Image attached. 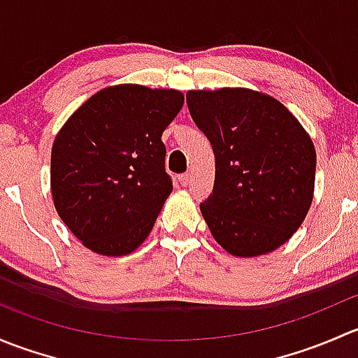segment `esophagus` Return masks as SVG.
Masks as SVG:
<instances>
[{
	"mask_svg": "<svg viewBox=\"0 0 358 358\" xmlns=\"http://www.w3.org/2000/svg\"><path fill=\"white\" fill-rule=\"evenodd\" d=\"M178 182H180V185H182V187L190 185V175H189V173H183V175H180Z\"/></svg>",
	"mask_w": 358,
	"mask_h": 358,
	"instance_id": "34e87169",
	"label": "esophagus"
}]
</instances>
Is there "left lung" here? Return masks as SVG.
Returning <instances> with one entry per match:
<instances>
[{"label": "left lung", "mask_w": 358, "mask_h": 358, "mask_svg": "<svg viewBox=\"0 0 358 358\" xmlns=\"http://www.w3.org/2000/svg\"><path fill=\"white\" fill-rule=\"evenodd\" d=\"M187 106L215 154V185L201 211L234 256L282 246L308 213L315 149L279 100L244 88L187 93Z\"/></svg>", "instance_id": "1"}]
</instances>
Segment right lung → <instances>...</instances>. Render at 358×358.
I'll return each instance as SVG.
<instances>
[{
    "mask_svg": "<svg viewBox=\"0 0 358 358\" xmlns=\"http://www.w3.org/2000/svg\"><path fill=\"white\" fill-rule=\"evenodd\" d=\"M183 106L176 90L119 85L95 93L52 147V196L59 216L92 251H135L173 190L162 131Z\"/></svg>",
    "mask_w": 358,
    "mask_h": 358,
    "instance_id": "obj_1",
    "label": "right lung"
}]
</instances>
